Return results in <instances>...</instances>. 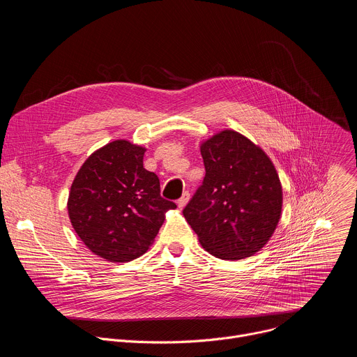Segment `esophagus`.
Returning a JSON list of instances; mask_svg holds the SVG:
<instances>
[{
    "mask_svg": "<svg viewBox=\"0 0 357 357\" xmlns=\"http://www.w3.org/2000/svg\"><path fill=\"white\" fill-rule=\"evenodd\" d=\"M189 199H190V195H189V192H183V195L178 199V206L181 208V209H183L185 206H186V203L189 202Z\"/></svg>",
    "mask_w": 357,
    "mask_h": 357,
    "instance_id": "esophagus-1",
    "label": "esophagus"
}]
</instances>
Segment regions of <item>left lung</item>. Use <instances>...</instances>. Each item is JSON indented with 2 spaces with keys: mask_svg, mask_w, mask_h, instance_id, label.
<instances>
[{
  "mask_svg": "<svg viewBox=\"0 0 357 357\" xmlns=\"http://www.w3.org/2000/svg\"><path fill=\"white\" fill-rule=\"evenodd\" d=\"M206 175L183 216L202 247L222 260L260 251L273 236L282 209V188L266 152L233 130L202 142Z\"/></svg>",
  "mask_w": 357,
  "mask_h": 357,
  "instance_id": "1",
  "label": "left lung"
}]
</instances>
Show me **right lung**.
I'll return each mask as SVG.
<instances>
[{"label": "right lung", "instance_id": "add662e5", "mask_svg": "<svg viewBox=\"0 0 357 357\" xmlns=\"http://www.w3.org/2000/svg\"><path fill=\"white\" fill-rule=\"evenodd\" d=\"M145 148L126 139L94 151L79 169L68 199L70 223L96 256L131 261L149 248L176 205L161 196L160 179L144 168Z\"/></svg>", "mask_w": 357, "mask_h": 357}]
</instances>
